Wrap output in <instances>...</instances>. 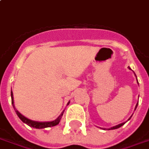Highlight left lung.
Instances as JSON below:
<instances>
[{
	"label": "left lung",
	"mask_w": 149,
	"mask_h": 149,
	"mask_svg": "<svg viewBox=\"0 0 149 149\" xmlns=\"http://www.w3.org/2000/svg\"><path fill=\"white\" fill-rule=\"evenodd\" d=\"M128 68H129V69H130V66H129ZM134 74H135V73H134ZM135 76H136V75H135ZM136 80H137V78H136ZM137 83H138V81H137ZM137 104H138V103H136V107H135V110H136V107H137ZM130 118H131V117H130V118H129V120L130 119ZM125 123V122H123V123H121V124H119V125H115V126H113V127L109 128L108 130H115V129H118V128H120V127H121V126H122V125H124Z\"/></svg>",
	"instance_id": "obj_1"
}]
</instances>
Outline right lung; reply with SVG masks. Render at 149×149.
I'll use <instances>...</instances> for the list:
<instances>
[{
    "label": "right lung",
    "mask_w": 149,
    "mask_h": 149,
    "mask_svg": "<svg viewBox=\"0 0 149 149\" xmlns=\"http://www.w3.org/2000/svg\"><path fill=\"white\" fill-rule=\"evenodd\" d=\"M11 97H12V104H13V107H14V110L16 111V114L18 115V117L20 118L22 122L26 123L27 125H28L31 127L35 128V129H44V128H47V127H52V126H55L57 125L60 122L61 119V117L63 115V113L62 112L61 114H60V116L58 117L57 119H55L54 121H52V122H36V121H32V120L28 119L26 117H24V115H22L18 111H16V107L14 106V101H13V91H11ZM68 103V104H69Z\"/></svg>",
    "instance_id": "1"
}]
</instances>
